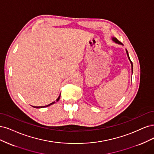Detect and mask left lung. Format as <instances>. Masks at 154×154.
Instances as JSON below:
<instances>
[{
  "label": "left lung",
  "mask_w": 154,
  "mask_h": 154,
  "mask_svg": "<svg viewBox=\"0 0 154 154\" xmlns=\"http://www.w3.org/2000/svg\"><path fill=\"white\" fill-rule=\"evenodd\" d=\"M112 40H113L114 42H115V43H118V44L123 45L120 42H119V41L118 40L117 38H112ZM126 52H127V54L128 58V59H129V61H130V62H131V66H132V72H133V64H132V62L131 61V59H130V57H129V56H128V51H127V49H126Z\"/></svg>",
  "instance_id": "1"
}]
</instances>
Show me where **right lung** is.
Returning a JSON list of instances; mask_svg holds the SVG:
<instances>
[{"label":"right lung","mask_w":154,"mask_h":154,"mask_svg":"<svg viewBox=\"0 0 154 154\" xmlns=\"http://www.w3.org/2000/svg\"><path fill=\"white\" fill-rule=\"evenodd\" d=\"M60 96H61V95L59 96V97L57 98V100H56V102H52L51 103H50V104H48V105H47V106H39V107H36V106H32L33 107H34V108H42V107H48V106H51V105H52V104H54V103H56V102H58L59 101V98H60Z\"/></svg>","instance_id":"1"}]
</instances>
